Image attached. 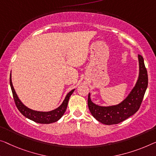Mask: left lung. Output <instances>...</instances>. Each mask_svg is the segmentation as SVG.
I'll return each mask as SVG.
<instances>
[{
  "label": "left lung",
  "mask_w": 156,
  "mask_h": 156,
  "mask_svg": "<svg viewBox=\"0 0 156 156\" xmlns=\"http://www.w3.org/2000/svg\"><path fill=\"white\" fill-rule=\"evenodd\" d=\"M139 76L135 85L125 99L116 105L99 106L88 95L89 110L95 119L104 125H115L124 121L139 110L148 86V74L144 58L138 55Z\"/></svg>",
  "instance_id": "1"
}]
</instances>
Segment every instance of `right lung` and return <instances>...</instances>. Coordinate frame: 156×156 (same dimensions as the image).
<instances>
[{
	"mask_svg": "<svg viewBox=\"0 0 156 156\" xmlns=\"http://www.w3.org/2000/svg\"><path fill=\"white\" fill-rule=\"evenodd\" d=\"M10 84L14 100H15V104L17 106L18 110L20 111V113L23 115L29 118V120H33V121L36 122L41 123V124H50V123L58 121L64 114L65 111L66 110L67 106H68L69 98H70L71 95L73 94L74 90H75V89L72 90L66 94L63 102H62L59 107L50 111H38L28 108L19 99L17 93H16L15 90V88L13 87L12 82L11 73L10 77Z\"/></svg>",
	"mask_w": 156,
	"mask_h": 156,
	"instance_id": "obj_1",
	"label": "right lung"
}]
</instances>
